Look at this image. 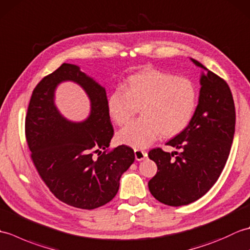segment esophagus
I'll use <instances>...</instances> for the list:
<instances>
[{"instance_id": "obj_1", "label": "esophagus", "mask_w": 250, "mask_h": 250, "mask_svg": "<svg viewBox=\"0 0 250 250\" xmlns=\"http://www.w3.org/2000/svg\"><path fill=\"white\" fill-rule=\"evenodd\" d=\"M134 155H135L136 160L141 161V160H143V159H145L146 151L142 150V149H134Z\"/></svg>"}]
</instances>
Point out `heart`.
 Instances as JSON below:
<instances>
[{"instance_id":"b5f03b06","label":"heart","mask_w":250,"mask_h":250,"mask_svg":"<svg viewBox=\"0 0 250 250\" xmlns=\"http://www.w3.org/2000/svg\"><path fill=\"white\" fill-rule=\"evenodd\" d=\"M198 103V89L188 78L159 70H145L128 78L124 89L109 94L110 118L122 125L131 120L137 107L140 119L122 128L117 139L135 148L150 145L159 135L172 137L183 132L192 119Z\"/></svg>"}]
</instances>
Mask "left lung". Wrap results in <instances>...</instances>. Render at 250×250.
<instances>
[{"instance_id":"1","label":"left lung","mask_w":250,"mask_h":250,"mask_svg":"<svg viewBox=\"0 0 250 250\" xmlns=\"http://www.w3.org/2000/svg\"><path fill=\"white\" fill-rule=\"evenodd\" d=\"M205 68L201 77L199 104L183 132L167 143L182 152L153 148L148 157L156 162L157 174L149 183L150 193L161 203L182 206L208 191L224 169L235 131V106L229 84Z\"/></svg>"}]
</instances>
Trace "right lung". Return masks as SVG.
<instances>
[{
	"label": "right lung",
	"instance_id": "add662e5",
	"mask_svg": "<svg viewBox=\"0 0 250 250\" xmlns=\"http://www.w3.org/2000/svg\"><path fill=\"white\" fill-rule=\"evenodd\" d=\"M63 80L75 81L87 92L92 114L86 122L74 124L57 111L53 92ZM24 131L31 160L42 180L58 200L77 208L94 209L113 200L122 173L135 159L126 145L108 149L114 128L105 89L68 63L36 84Z\"/></svg>",
	"mask_w": 250,
	"mask_h": 250
}]
</instances>
